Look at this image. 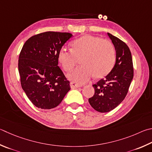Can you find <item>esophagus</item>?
Wrapping results in <instances>:
<instances>
[{"instance_id": "34e87169", "label": "esophagus", "mask_w": 152, "mask_h": 152, "mask_svg": "<svg viewBox=\"0 0 152 152\" xmlns=\"http://www.w3.org/2000/svg\"><path fill=\"white\" fill-rule=\"evenodd\" d=\"M79 87H80V86L78 84L74 83V82H70V88H72V89H75V88H79Z\"/></svg>"}]
</instances>
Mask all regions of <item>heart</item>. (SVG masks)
<instances>
[{
	"instance_id": "obj_1",
	"label": "heart",
	"mask_w": 152,
	"mask_h": 152,
	"mask_svg": "<svg viewBox=\"0 0 152 152\" xmlns=\"http://www.w3.org/2000/svg\"><path fill=\"white\" fill-rule=\"evenodd\" d=\"M72 50L62 48L58 52V61L65 71H70L76 63V58H82V64L67 78L77 84H84L92 76L104 77L110 72L115 62V50L108 40L92 35H85L72 42Z\"/></svg>"
}]
</instances>
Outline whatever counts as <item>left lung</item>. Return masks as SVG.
<instances>
[{
  "label": "left lung",
  "mask_w": 152,
  "mask_h": 152,
  "mask_svg": "<svg viewBox=\"0 0 152 152\" xmlns=\"http://www.w3.org/2000/svg\"><path fill=\"white\" fill-rule=\"evenodd\" d=\"M115 50V62L110 72L93 85L95 93L88 102L99 112H108L125 98L134 77L131 52L125 42L107 33Z\"/></svg>",
  "instance_id": "left-lung-1"
}]
</instances>
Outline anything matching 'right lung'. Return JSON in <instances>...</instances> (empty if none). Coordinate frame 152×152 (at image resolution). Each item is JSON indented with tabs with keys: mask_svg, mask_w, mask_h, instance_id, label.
<instances>
[{
	"mask_svg": "<svg viewBox=\"0 0 152 152\" xmlns=\"http://www.w3.org/2000/svg\"><path fill=\"white\" fill-rule=\"evenodd\" d=\"M72 37L71 33L49 31L33 36L23 45L18 58L21 86L38 108L58 106L70 90V82L58 66V56Z\"/></svg>",
	"mask_w": 152,
	"mask_h": 152,
	"instance_id": "add662e5",
	"label": "right lung"
}]
</instances>
